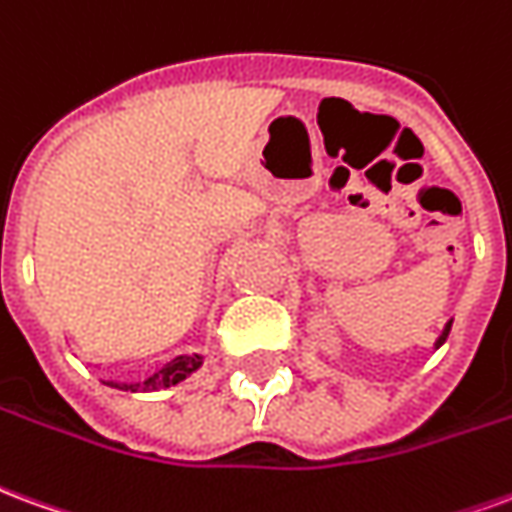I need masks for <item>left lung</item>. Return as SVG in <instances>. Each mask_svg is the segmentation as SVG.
Returning <instances> with one entry per match:
<instances>
[{
  "label": "left lung",
  "mask_w": 512,
  "mask_h": 512,
  "mask_svg": "<svg viewBox=\"0 0 512 512\" xmlns=\"http://www.w3.org/2000/svg\"><path fill=\"white\" fill-rule=\"evenodd\" d=\"M447 333H450V322H447V327H445V333L439 335V341H436V349H439V346H442V343H445V338H447Z\"/></svg>",
  "instance_id": "8db88e82"
}]
</instances>
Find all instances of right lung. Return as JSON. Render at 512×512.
<instances>
[{
    "label": "right lung",
    "mask_w": 512,
    "mask_h": 512,
    "mask_svg": "<svg viewBox=\"0 0 512 512\" xmlns=\"http://www.w3.org/2000/svg\"><path fill=\"white\" fill-rule=\"evenodd\" d=\"M201 365V354H182V357H174L171 363H166L160 368L158 374H152L149 379L144 382H136V384H114L111 387H119V390H163V387H171V384L182 382L185 376H190L196 368Z\"/></svg>",
    "instance_id": "obj_1"
}]
</instances>
